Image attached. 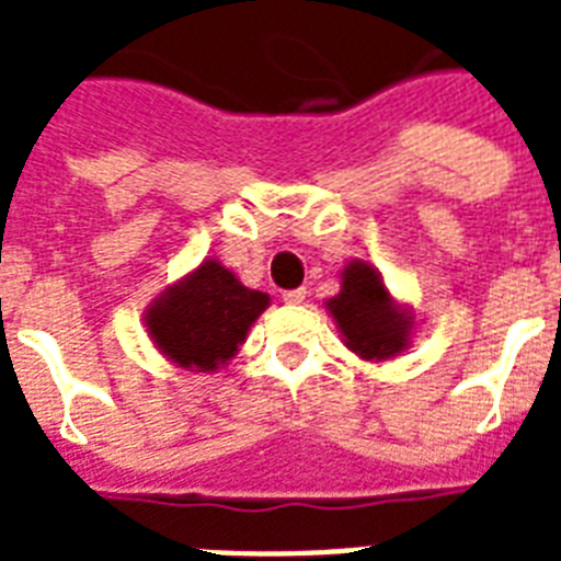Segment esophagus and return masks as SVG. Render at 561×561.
Segmentation results:
<instances>
[{
  "label": "esophagus",
  "instance_id": "obj_1",
  "mask_svg": "<svg viewBox=\"0 0 561 561\" xmlns=\"http://www.w3.org/2000/svg\"><path fill=\"white\" fill-rule=\"evenodd\" d=\"M282 299L288 302V306H299V302H306V288H294V290H285Z\"/></svg>",
  "mask_w": 561,
  "mask_h": 561
}]
</instances>
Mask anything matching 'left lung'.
I'll list each match as a JSON object with an SVG mask.
<instances>
[{
	"mask_svg": "<svg viewBox=\"0 0 561 561\" xmlns=\"http://www.w3.org/2000/svg\"><path fill=\"white\" fill-rule=\"evenodd\" d=\"M346 350L364 360H390L410 346L413 311L399 306L383 285L378 267L352 259L341 273V290L325 299Z\"/></svg>",
	"mask_w": 561,
	"mask_h": 561,
	"instance_id": "8db88e82",
	"label": "left lung"
}]
</instances>
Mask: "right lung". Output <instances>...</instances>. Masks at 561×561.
Returning <instances> with one entry per match:
<instances>
[{
	"label": "right lung",
	"instance_id": "1",
	"mask_svg": "<svg viewBox=\"0 0 561 561\" xmlns=\"http://www.w3.org/2000/svg\"><path fill=\"white\" fill-rule=\"evenodd\" d=\"M271 306L218 259H203L192 273L162 290L145 311L153 346L180 369L218 373L236 358L250 325Z\"/></svg>",
	"mask_w": 561,
	"mask_h": 561
}]
</instances>
